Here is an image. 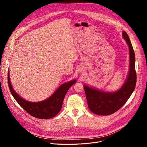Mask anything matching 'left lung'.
Returning a JSON list of instances; mask_svg holds the SVG:
<instances>
[{
  "mask_svg": "<svg viewBox=\"0 0 147 147\" xmlns=\"http://www.w3.org/2000/svg\"><path fill=\"white\" fill-rule=\"evenodd\" d=\"M123 37L129 49L130 65L128 76L121 88L115 92H107L84 85L89 110L98 115H108L119 110L133 93L136 83L135 52L129 37L123 31Z\"/></svg>",
  "mask_w": 147,
  "mask_h": 147,
  "instance_id": "left-lung-1",
  "label": "left lung"
}]
</instances>
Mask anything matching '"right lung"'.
<instances>
[{
  "label": "right lung",
  "instance_id": "right-lung-1",
  "mask_svg": "<svg viewBox=\"0 0 147 147\" xmlns=\"http://www.w3.org/2000/svg\"><path fill=\"white\" fill-rule=\"evenodd\" d=\"M7 82L11 94L23 109L34 117L49 119L55 117L60 111L66 93L76 80H73L61 84L49 98L37 102L27 101L15 92L10 82L9 71L7 73Z\"/></svg>",
  "mask_w": 147,
  "mask_h": 147
}]
</instances>
